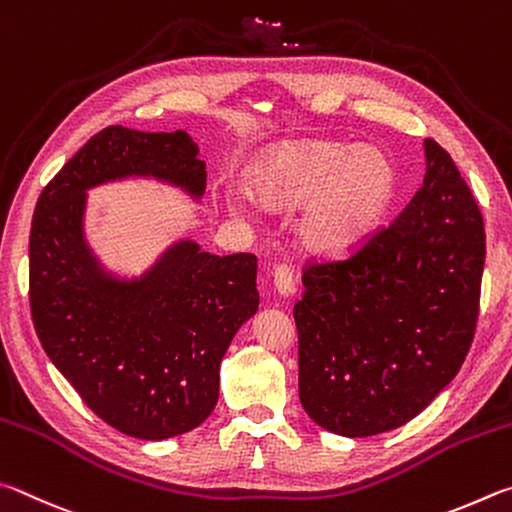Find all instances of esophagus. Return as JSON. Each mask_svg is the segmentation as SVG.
Returning <instances> with one entry per match:
<instances>
[{
	"label": "esophagus",
	"instance_id": "1",
	"mask_svg": "<svg viewBox=\"0 0 512 512\" xmlns=\"http://www.w3.org/2000/svg\"><path fill=\"white\" fill-rule=\"evenodd\" d=\"M274 288L276 292L281 294V297H290L294 294V272L292 267L288 265H279L274 270Z\"/></svg>",
	"mask_w": 512,
	"mask_h": 512
}]
</instances>
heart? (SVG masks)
Returning <instances> with one entry per match:
<instances>
[{
	"instance_id": "1",
	"label": "heart",
	"mask_w": 512,
	"mask_h": 512,
	"mask_svg": "<svg viewBox=\"0 0 512 512\" xmlns=\"http://www.w3.org/2000/svg\"><path fill=\"white\" fill-rule=\"evenodd\" d=\"M247 179L267 206L303 204L299 238L324 256H344L373 238L398 193V170L382 150L335 139L276 143L251 161ZM229 202L238 213L256 206L247 193Z\"/></svg>"
}]
</instances>
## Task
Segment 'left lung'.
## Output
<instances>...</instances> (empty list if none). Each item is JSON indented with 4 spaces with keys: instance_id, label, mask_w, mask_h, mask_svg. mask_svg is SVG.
Wrapping results in <instances>:
<instances>
[{
    "instance_id": "8db88e82",
    "label": "left lung",
    "mask_w": 512,
    "mask_h": 512,
    "mask_svg": "<svg viewBox=\"0 0 512 512\" xmlns=\"http://www.w3.org/2000/svg\"><path fill=\"white\" fill-rule=\"evenodd\" d=\"M423 186L342 261L308 263L299 398L319 427L375 436L416 418L459 373L477 328L486 231L468 184L425 139Z\"/></svg>"
}]
</instances>
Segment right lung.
Listing matches in <instances>:
<instances>
[{"label": "right lung", "instance_id": "add662e5", "mask_svg": "<svg viewBox=\"0 0 512 512\" xmlns=\"http://www.w3.org/2000/svg\"><path fill=\"white\" fill-rule=\"evenodd\" d=\"M157 177L200 197L206 164L188 132L110 125L38 197L29 238V301L49 360L119 432L161 441L191 432L218 402L220 362L258 310L256 256H215L179 240L139 276L105 272L83 236L87 188Z\"/></svg>", "mask_w": 512, "mask_h": 512}]
</instances>
